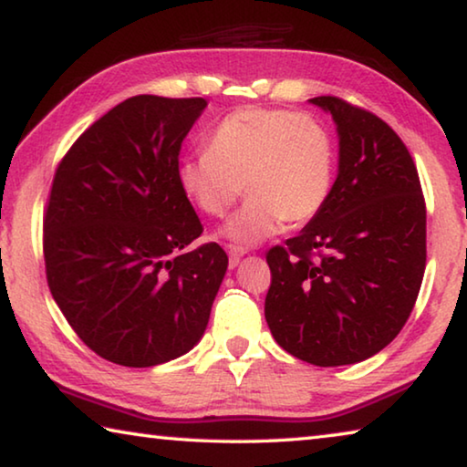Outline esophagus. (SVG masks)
<instances>
[{
  "mask_svg": "<svg viewBox=\"0 0 467 467\" xmlns=\"http://www.w3.org/2000/svg\"><path fill=\"white\" fill-rule=\"evenodd\" d=\"M243 255H244V249L234 247V244H231V247H228V265H231V267L239 265Z\"/></svg>",
  "mask_w": 467,
  "mask_h": 467,
  "instance_id": "34e87169",
  "label": "esophagus"
}]
</instances>
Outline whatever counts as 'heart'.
Returning <instances> with one entry per match:
<instances>
[{"label":"heart","instance_id":"1","mask_svg":"<svg viewBox=\"0 0 467 467\" xmlns=\"http://www.w3.org/2000/svg\"><path fill=\"white\" fill-rule=\"evenodd\" d=\"M336 150L317 117L286 109L243 107L208 133L205 150L179 164L189 202L208 216H224L249 193L223 228L226 239L257 244L282 223L303 224L321 212L334 187Z\"/></svg>","mask_w":467,"mask_h":467}]
</instances>
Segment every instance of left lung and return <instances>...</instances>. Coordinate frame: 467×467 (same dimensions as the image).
Returning <instances> with one entry per match:
<instances>
[{
    "label": "left lung",
    "mask_w": 467,
    "mask_h": 467,
    "mask_svg": "<svg viewBox=\"0 0 467 467\" xmlns=\"http://www.w3.org/2000/svg\"><path fill=\"white\" fill-rule=\"evenodd\" d=\"M337 177L329 200L286 244L267 251L265 321L275 342L317 367L354 365L406 326L426 267V205L404 141L337 97Z\"/></svg>",
    "instance_id": "left-lung-1"
}]
</instances>
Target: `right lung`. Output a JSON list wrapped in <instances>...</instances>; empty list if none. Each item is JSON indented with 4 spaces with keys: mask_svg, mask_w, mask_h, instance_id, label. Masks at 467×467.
I'll return each mask as SVG.
<instances>
[{
    "mask_svg": "<svg viewBox=\"0 0 467 467\" xmlns=\"http://www.w3.org/2000/svg\"><path fill=\"white\" fill-rule=\"evenodd\" d=\"M203 99L140 94L63 156L43 223L49 290L78 337L121 367H156L200 342L228 257L185 251L203 226L179 185V152Z\"/></svg>",
    "mask_w": 467,
    "mask_h": 467,
    "instance_id": "add662e5",
    "label": "right lung"
}]
</instances>
